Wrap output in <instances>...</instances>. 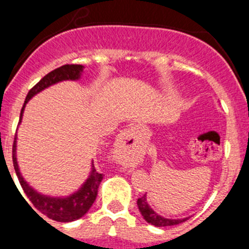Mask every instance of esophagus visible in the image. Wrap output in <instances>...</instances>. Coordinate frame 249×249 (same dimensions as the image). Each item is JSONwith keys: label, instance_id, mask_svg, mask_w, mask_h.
Here are the masks:
<instances>
[{"label": "esophagus", "instance_id": "1", "mask_svg": "<svg viewBox=\"0 0 249 249\" xmlns=\"http://www.w3.org/2000/svg\"><path fill=\"white\" fill-rule=\"evenodd\" d=\"M135 129H136V127H129V128L124 129V131H123L122 133H121V136H120L121 143H122V144L126 143L129 138H132V136L135 135Z\"/></svg>", "mask_w": 249, "mask_h": 249}]
</instances>
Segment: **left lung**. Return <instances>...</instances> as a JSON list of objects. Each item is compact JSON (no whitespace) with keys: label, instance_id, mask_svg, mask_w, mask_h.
I'll return each mask as SVG.
<instances>
[{"label":"left lung","instance_id":"8db88e82","mask_svg":"<svg viewBox=\"0 0 249 249\" xmlns=\"http://www.w3.org/2000/svg\"><path fill=\"white\" fill-rule=\"evenodd\" d=\"M137 206L138 210H140L141 214L143 215V218L146 219V222L148 223L153 224L156 227H168V226H175V224H179L182 222L187 221L188 218H183V219H168V218H163L162 215L157 214L155 211L152 210L151 207L148 206L147 203V198L146 195H143L141 198L137 199Z\"/></svg>","mask_w":249,"mask_h":249}]
</instances>
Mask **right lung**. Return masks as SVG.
<instances>
[{"instance_id":"1","label":"right lung","mask_w":249,"mask_h":249,"mask_svg":"<svg viewBox=\"0 0 249 249\" xmlns=\"http://www.w3.org/2000/svg\"><path fill=\"white\" fill-rule=\"evenodd\" d=\"M81 72H82V66L81 65H65L46 74L42 80L39 81L38 83H36L30 89V92H28L25 103H23V107L21 109V114H19V122H21L22 113H23L26 103L30 101V98L32 96H35L39 91L45 89L48 86L59 82V81L77 80L80 77ZM12 160L19 184H21L22 190L26 193V196L28 197L31 203L34 204V207L38 212H41L43 215L57 222H72L81 218L82 215H85L87 213V211L91 208L93 202L96 201L98 187H100L101 181L103 179L102 173H98L96 169L92 168L91 176L85 182V184H83L81 190H78L76 193H73V195L67 197V198H52V197H46V196L37 193L22 178L21 173H19L18 164H17L16 160V137H15V141H13Z\"/></svg>"}]
</instances>
